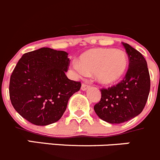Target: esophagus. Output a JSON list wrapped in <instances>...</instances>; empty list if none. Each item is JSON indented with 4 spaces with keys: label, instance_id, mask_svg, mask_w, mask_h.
<instances>
[{
    "label": "esophagus",
    "instance_id": "esophagus-1",
    "mask_svg": "<svg viewBox=\"0 0 160 160\" xmlns=\"http://www.w3.org/2000/svg\"><path fill=\"white\" fill-rule=\"evenodd\" d=\"M88 88H89V86H88V85L85 84V83H82V85H81V90H88Z\"/></svg>",
    "mask_w": 160,
    "mask_h": 160
}]
</instances>
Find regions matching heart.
<instances>
[{
  "label": "heart",
  "instance_id": "1",
  "mask_svg": "<svg viewBox=\"0 0 160 160\" xmlns=\"http://www.w3.org/2000/svg\"><path fill=\"white\" fill-rule=\"evenodd\" d=\"M128 67V58L125 51L98 48L83 52L72 64V71L77 76L93 73L97 82L110 86L123 78Z\"/></svg>",
  "mask_w": 160,
  "mask_h": 160
}]
</instances>
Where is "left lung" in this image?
<instances>
[{
	"label": "left lung",
	"mask_w": 160,
	"mask_h": 160,
	"mask_svg": "<svg viewBox=\"0 0 160 160\" xmlns=\"http://www.w3.org/2000/svg\"><path fill=\"white\" fill-rule=\"evenodd\" d=\"M128 54V70L123 80L101 90V101L93 107L98 117L111 124H120L136 117L144 109L150 90L147 62L130 45L122 42Z\"/></svg>",
	"instance_id": "1"
}]
</instances>
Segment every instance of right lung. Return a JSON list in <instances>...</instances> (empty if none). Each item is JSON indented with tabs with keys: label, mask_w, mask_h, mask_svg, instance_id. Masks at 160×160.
Instances as JSON below:
<instances>
[{
	"label": "right lung",
	"mask_w": 160,
	"mask_h": 160,
	"mask_svg": "<svg viewBox=\"0 0 160 160\" xmlns=\"http://www.w3.org/2000/svg\"><path fill=\"white\" fill-rule=\"evenodd\" d=\"M70 62L66 52L45 47L22 56L9 84L11 104L22 117L35 125L61 118L70 97L81 87L66 76Z\"/></svg>",
	"instance_id": "obj_1"
}]
</instances>
